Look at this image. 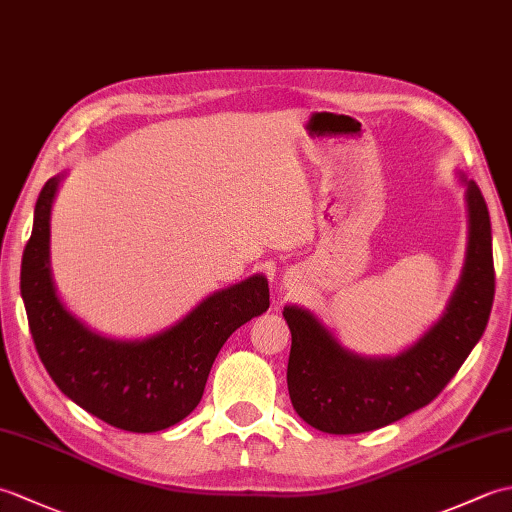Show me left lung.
I'll return each mask as SVG.
<instances>
[{
    "label": "left lung",
    "instance_id": "obj_1",
    "mask_svg": "<svg viewBox=\"0 0 512 512\" xmlns=\"http://www.w3.org/2000/svg\"><path fill=\"white\" fill-rule=\"evenodd\" d=\"M469 246L442 317L396 356H361L343 347L306 308L286 306L292 334L288 391L310 427L350 436L409 416L436 398L482 339L495 297L491 217L480 187L466 180Z\"/></svg>",
    "mask_w": 512,
    "mask_h": 512
}]
</instances>
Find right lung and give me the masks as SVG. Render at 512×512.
Masks as SVG:
<instances>
[{
	"label": "right lung",
	"mask_w": 512,
	"mask_h": 512,
	"mask_svg": "<svg viewBox=\"0 0 512 512\" xmlns=\"http://www.w3.org/2000/svg\"><path fill=\"white\" fill-rule=\"evenodd\" d=\"M61 178L43 184L21 259V299L41 363L65 396L112 427L169 429L198 407L228 336L268 310V281L253 275L217 290L149 339H107L63 306L52 281L50 209Z\"/></svg>",
	"instance_id": "add662e5"
}]
</instances>
